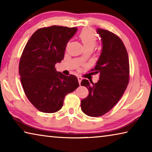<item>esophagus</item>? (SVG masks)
<instances>
[{"label":"esophagus","mask_w":152,"mask_h":152,"mask_svg":"<svg viewBox=\"0 0 152 152\" xmlns=\"http://www.w3.org/2000/svg\"><path fill=\"white\" fill-rule=\"evenodd\" d=\"M82 80V77H80V76H78V82H79L80 84V83H81Z\"/></svg>","instance_id":"34e87169"}]
</instances>
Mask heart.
<instances>
[{
  "label": "heart",
  "mask_w": 152,
  "mask_h": 152,
  "mask_svg": "<svg viewBox=\"0 0 152 152\" xmlns=\"http://www.w3.org/2000/svg\"><path fill=\"white\" fill-rule=\"evenodd\" d=\"M79 38L82 43H83L85 49H93L96 44L97 38L95 33L91 29H84L80 33ZM84 56H82L80 58V60L83 61Z\"/></svg>",
  "instance_id": "b5f03b06"
}]
</instances>
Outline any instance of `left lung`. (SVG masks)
I'll list each match as a JSON object with an SVG mask.
<instances>
[{
    "label": "left lung",
    "mask_w": 152,
    "mask_h": 152,
    "mask_svg": "<svg viewBox=\"0 0 152 152\" xmlns=\"http://www.w3.org/2000/svg\"><path fill=\"white\" fill-rule=\"evenodd\" d=\"M102 44L101 56L91 71L100 74L96 83L84 79L81 86L88 95L81 101V109L90 117H101L109 112L123 96L129 81V62L122 40L109 31L98 29Z\"/></svg>",
    "instance_id": "left-lung-1"
}]
</instances>
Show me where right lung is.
Listing matches in <instances>:
<instances>
[{"label": "right lung", "mask_w": 152, "mask_h": 152, "mask_svg": "<svg viewBox=\"0 0 152 152\" xmlns=\"http://www.w3.org/2000/svg\"><path fill=\"white\" fill-rule=\"evenodd\" d=\"M76 27L53 26L37 29L28 41L20 59L19 73L27 99L46 113L58 111L64 98L79 86L74 75L66 76L55 65L64 57L68 42Z\"/></svg>", "instance_id": "right-lung-1"}]
</instances>
